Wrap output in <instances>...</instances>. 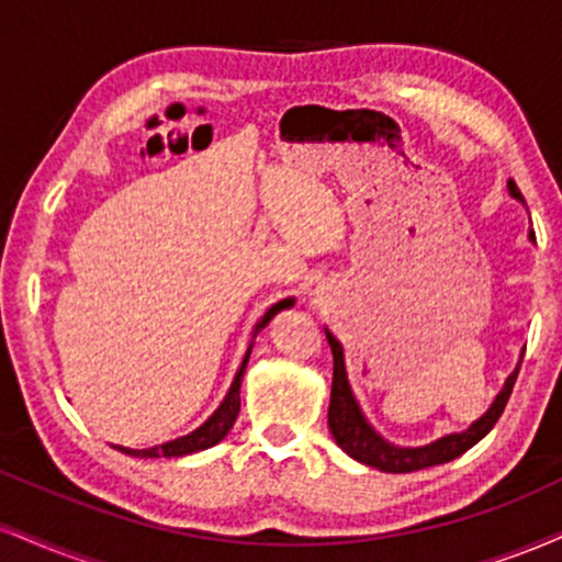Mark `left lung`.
<instances>
[{"label":"left lung","mask_w":562,"mask_h":562,"mask_svg":"<svg viewBox=\"0 0 562 562\" xmlns=\"http://www.w3.org/2000/svg\"><path fill=\"white\" fill-rule=\"evenodd\" d=\"M508 191L513 199H518L520 204H526L524 195H520L518 186L513 180H508ZM529 238L533 240V233H529ZM327 335L329 348H333V397H329V411H327V422H329V431H333L335 442L340 445L342 450L348 452L350 458H356L358 463H367L376 471H387V474H411V471H422L429 469V465H439L456 461L458 456H463L465 450H471L479 439L490 435V429L495 427L497 418L503 416L505 405H508V397L513 392V384H516L518 369L505 380L503 390L497 392L495 403L490 405V411L482 418H476L465 431H456V435H445L435 439V442L424 445V448H397L384 439L380 431H376L363 416L361 405H358L353 390H350L348 382V371H346V350H342L337 337L324 329ZM520 361H524V353H520Z\"/></svg>","instance_id":"left-lung-1"}]
</instances>
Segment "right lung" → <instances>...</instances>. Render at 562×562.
Returning a JSON list of instances; mask_svg holds the SVG:
<instances>
[{"label": "right lung", "instance_id": "add662e5", "mask_svg": "<svg viewBox=\"0 0 562 562\" xmlns=\"http://www.w3.org/2000/svg\"><path fill=\"white\" fill-rule=\"evenodd\" d=\"M295 303V299H285L280 303H274L272 308L267 311V314L261 316L259 322H256L254 327V337L261 333L263 327H267L269 322H272L274 314H280L282 308H290ZM254 337H251V346L246 350V358H243L238 374H235L233 384H229L225 401L220 403V408L214 411L212 416L206 418L204 424H201L199 429H193L191 435L186 437H178L172 439V442H165V445H157V448H146V450H131V448H123V445H117L120 452H125V456H135V458H182V456H191V452H199V450H206V448H214L216 442H222L225 435L229 429H233L235 418H238V411H240V382H243V374H246V367H248V358H251V348H254Z\"/></svg>", "mask_w": 562, "mask_h": 562}]
</instances>
